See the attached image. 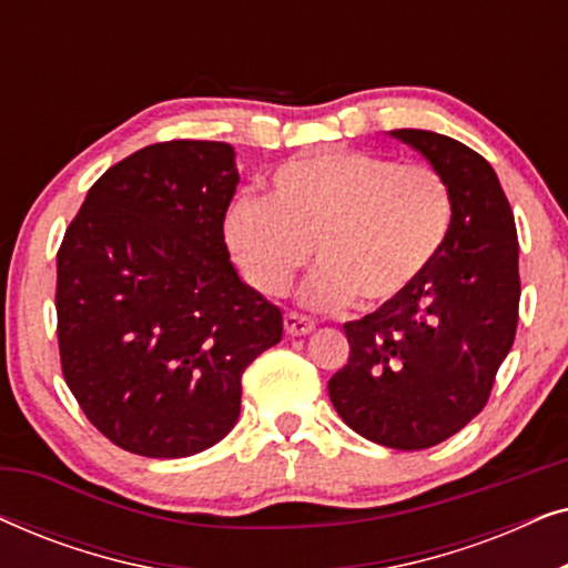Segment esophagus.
<instances>
[{"label":"esophagus","mask_w":568,"mask_h":568,"mask_svg":"<svg viewBox=\"0 0 568 568\" xmlns=\"http://www.w3.org/2000/svg\"><path fill=\"white\" fill-rule=\"evenodd\" d=\"M284 328L290 336H307L310 331L315 328V321H310V317L300 315V313H286L284 315Z\"/></svg>","instance_id":"34e87169"}]
</instances>
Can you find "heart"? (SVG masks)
<instances>
[{"label": "heart", "instance_id": "heart-1", "mask_svg": "<svg viewBox=\"0 0 568 568\" xmlns=\"http://www.w3.org/2000/svg\"><path fill=\"white\" fill-rule=\"evenodd\" d=\"M453 199L437 170L354 150L302 154L274 170L266 196H237L224 243L247 282L290 292L315 247L321 268L302 302L338 313L393 305L414 290L445 245Z\"/></svg>", "mask_w": 568, "mask_h": 568}]
</instances>
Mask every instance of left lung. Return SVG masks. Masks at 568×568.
Masks as SVG:
<instances>
[{
	"label": "left lung",
	"instance_id": "left-lung-1",
	"mask_svg": "<svg viewBox=\"0 0 568 568\" xmlns=\"http://www.w3.org/2000/svg\"><path fill=\"white\" fill-rule=\"evenodd\" d=\"M390 136L445 178L453 224L406 297L344 325L352 352L328 393L364 439L426 449L460 432L491 395L517 333L519 245L499 178L478 152L422 129Z\"/></svg>",
	"mask_w": 568,
	"mask_h": 568
}]
</instances>
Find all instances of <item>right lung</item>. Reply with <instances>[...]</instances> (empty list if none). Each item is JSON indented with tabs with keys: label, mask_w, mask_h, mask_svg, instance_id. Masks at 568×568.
I'll return each mask as SVG.
<instances>
[{
	"label": "right lung",
	"mask_w": 568,
	"mask_h": 568,
	"mask_svg": "<svg viewBox=\"0 0 568 568\" xmlns=\"http://www.w3.org/2000/svg\"><path fill=\"white\" fill-rule=\"evenodd\" d=\"M237 183L230 144H150L98 178L61 240V372L90 424L134 455L227 437L245 367L282 341V310L230 263Z\"/></svg>",
	"instance_id": "1"
}]
</instances>
